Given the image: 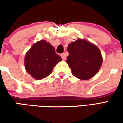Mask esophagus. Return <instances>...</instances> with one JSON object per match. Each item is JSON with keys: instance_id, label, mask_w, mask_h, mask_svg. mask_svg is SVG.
Returning a JSON list of instances; mask_svg holds the SVG:
<instances>
[{"instance_id": "1", "label": "esophagus", "mask_w": 123, "mask_h": 123, "mask_svg": "<svg viewBox=\"0 0 123 123\" xmlns=\"http://www.w3.org/2000/svg\"><path fill=\"white\" fill-rule=\"evenodd\" d=\"M61 56L62 59H63L64 61H65V60H66V59H67V56H66V54L65 53L61 54Z\"/></svg>"}]
</instances>
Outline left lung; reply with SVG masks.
<instances>
[{"mask_svg":"<svg viewBox=\"0 0 123 123\" xmlns=\"http://www.w3.org/2000/svg\"><path fill=\"white\" fill-rule=\"evenodd\" d=\"M69 55L67 62L72 74L81 80H89L100 69L103 58L99 49L93 43L83 39L70 43L67 47Z\"/></svg>","mask_w":123,"mask_h":123,"instance_id":"left-lung-1","label":"left lung"}]
</instances>
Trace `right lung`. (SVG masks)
Segmentation results:
<instances>
[{
  "mask_svg": "<svg viewBox=\"0 0 123 123\" xmlns=\"http://www.w3.org/2000/svg\"><path fill=\"white\" fill-rule=\"evenodd\" d=\"M61 61L51 43L41 40L34 43L26 53L24 66L34 79L41 80L51 74L54 67Z\"/></svg>",
  "mask_w": 123,
  "mask_h": 123,
  "instance_id": "1",
  "label": "right lung"
}]
</instances>
